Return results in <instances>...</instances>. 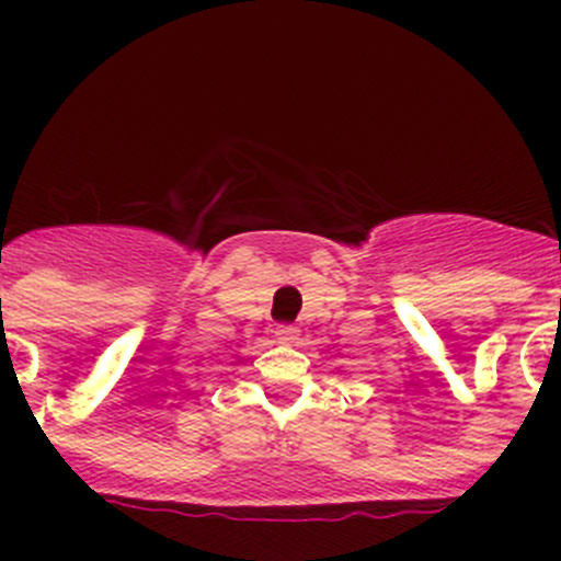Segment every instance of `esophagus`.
<instances>
[{
	"label": "esophagus",
	"instance_id": "obj_1",
	"mask_svg": "<svg viewBox=\"0 0 561 561\" xmlns=\"http://www.w3.org/2000/svg\"><path fill=\"white\" fill-rule=\"evenodd\" d=\"M298 336H301V331H298L296 325H279V328H276V339H279V342L293 344V342H298Z\"/></svg>",
	"mask_w": 561,
	"mask_h": 561
}]
</instances>
